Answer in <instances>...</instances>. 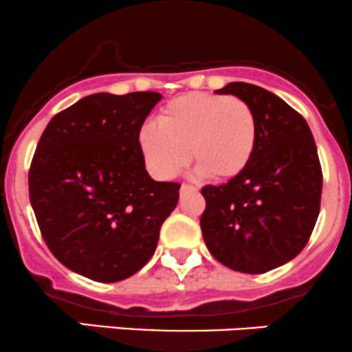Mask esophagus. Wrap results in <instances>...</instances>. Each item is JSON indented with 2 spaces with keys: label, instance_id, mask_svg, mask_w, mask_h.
Masks as SVG:
<instances>
[{
  "label": "esophagus",
  "instance_id": "esophagus-1",
  "mask_svg": "<svg viewBox=\"0 0 352 352\" xmlns=\"http://www.w3.org/2000/svg\"><path fill=\"white\" fill-rule=\"evenodd\" d=\"M197 188L191 186V184H181V193H195Z\"/></svg>",
  "mask_w": 352,
  "mask_h": 352
}]
</instances>
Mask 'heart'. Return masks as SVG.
I'll return each instance as SVG.
<instances>
[{"label": "heart", "mask_w": 352, "mask_h": 352, "mask_svg": "<svg viewBox=\"0 0 352 352\" xmlns=\"http://www.w3.org/2000/svg\"><path fill=\"white\" fill-rule=\"evenodd\" d=\"M258 123L252 106L239 97L190 92L169 100L138 131V147L148 171L171 179L191 161L197 171L224 181L245 171L253 157Z\"/></svg>", "instance_id": "b5f03b06"}]
</instances>
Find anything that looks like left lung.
<instances>
[{
    "label": "left lung",
    "mask_w": 352,
    "mask_h": 352,
    "mask_svg": "<svg viewBox=\"0 0 352 352\" xmlns=\"http://www.w3.org/2000/svg\"><path fill=\"white\" fill-rule=\"evenodd\" d=\"M215 92L252 106L258 137L245 171L201 188V234L222 265L269 272L305 248L318 219L323 179L315 140L305 118L262 87L231 82Z\"/></svg>",
    "instance_id": "1"
}]
</instances>
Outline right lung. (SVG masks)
Masks as SVG:
<instances>
[{
    "label": "right lung",
    "mask_w": 352,
    "mask_h": 352,
    "mask_svg": "<svg viewBox=\"0 0 352 352\" xmlns=\"http://www.w3.org/2000/svg\"><path fill=\"white\" fill-rule=\"evenodd\" d=\"M157 92L87 96L44 130L29 171V195L47 248L73 272L118 283L154 255L177 205V183L145 169L138 131Z\"/></svg>",
    "instance_id": "obj_1"
}]
</instances>
